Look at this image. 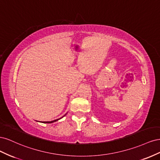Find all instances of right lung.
Returning <instances> with one entry per match:
<instances>
[{
  "label": "right lung",
  "mask_w": 160,
  "mask_h": 160,
  "mask_svg": "<svg viewBox=\"0 0 160 160\" xmlns=\"http://www.w3.org/2000/svg\"><path fill=\"white\" fill-rule=\"evenodd\" d=\"M59 119H56V120H54V121H52V122H43V123H53V122H56V121L59 120Z\"/></svg>",
  "instance_id": "add662e5"
}]
</instances>
